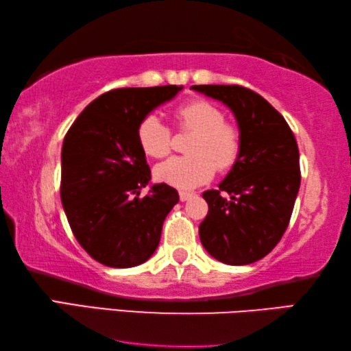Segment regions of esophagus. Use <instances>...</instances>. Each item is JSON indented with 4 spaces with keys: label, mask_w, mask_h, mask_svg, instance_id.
<instances>
[{
    "label": "esophagus",
    "mask_w": 351,
    "mask_h": 351,
    "mask_svg": "<svg viewBox=\"0 0 351 351\" xmlns=\"http://www.w3.org/2000/svg\"><path fill=\"white\" fill-rule=\"evenodd\" d=\"M179 196H180V200H182V202H185V200L191 199V197L194 196V193H191V191H180V193H179Z\"/></svg>",
    "instance_id": "obj_1"
}]
</instances>
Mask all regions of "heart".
Masks as SVG:
<instances>
[{"mask_svg":"<svg viewBox=\"0 0 351 351\" xmlns=\"http://www.w3.org/2000/svg\"><path fill=\"white\" fill-rule=\"evenodd\" d=\"M177 129L193 132L188 155L172 157L155 168L160 182L191 189L208 182L216 168L226 171L237 163L241 152V132L226 121L222 110L206 99L183 102L172 112ZM136 140L147 157L163 158L171 152L172 134L157 114H146L136 128Z\"/></svg>","mask_w":351,"mask_h":351,"instance_id":"1","label":"heart"}]
</instances>
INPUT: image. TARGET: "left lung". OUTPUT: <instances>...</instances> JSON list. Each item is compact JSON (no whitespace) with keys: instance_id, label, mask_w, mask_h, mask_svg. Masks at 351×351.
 I'll use <instances>...</instances> for the list:
<instances>
[{"instance_id":"obj_1","label":"left lung","mask_w":351,"mask_h":351,"mask_svg":"<svg viewBox=\"0 0 351 351\" xmlns=\"http://www.w3.org/2000/svg\"><path fill=\"white\" fill-rule=\"evenodd\" d=\"M230 107L241 132V152L217 189L205 191L208 215L199 237L208 254L232 266L272 252L289 226L300 188V155L286 119L241 85H193Z\"/></svg>"}]
</instances>
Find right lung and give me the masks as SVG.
<instances>
[{
  "mask_svg": "<svg viewBox=\"0 0 351 351\" xmlns=\"http://www.w3.org/2000/svg\"><path fill=\"white\" fill-rule=\"evenodd\" d=\"M182 87L118 88L96 97L68 129L62 146L60 199L84 250L108 267H134L158 247L165 217L179 193L154 185L136 128Z\"/></svg>",
  "mask_w": 351,
  "mask_h": 351,
  "instance_id": "obj_1",
  "label": "right lung"
}]
</instances>
